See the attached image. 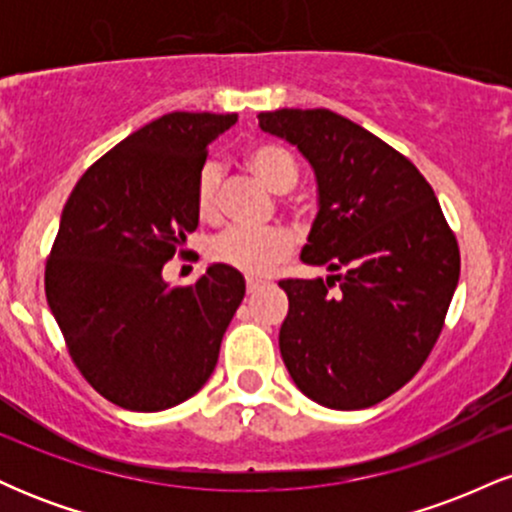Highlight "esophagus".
<instances>
[{"mask_svg": "<svg viewBox=\"0 0 512 512\" xmlns=\"http://www.w3.org/2000/svg\"><path fill=\"white\" fill-rule=\"evenodd\" d=\"M248 296H252V293H257L264 286V281H260V279H248Z\"/></svg>", "mask_w": 512, "mask_h": 512, "instance_id": "esophagus-1", "label": "esophagus"}]
</instances>
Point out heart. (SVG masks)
Masks as SVG:
<instances>
[{
    "mask_svg": "<svg viewBox=\"0 0 512 512\" xmlns=\"http://www.w3.org/2000/svg\"><path fill=\"white\" fill-rule=\"evenodd\" d=\"M245 163L276 195H286L298 182V168L289 151L274 144H255L245 151ZM221 166L207 161L197 173L195 204L202 219H214L219 211ZM293 250V236L286 228H228L209 243V257L248 276L269 274Z\"/></svg>",
    "mask_w": 512,
    "mask_h": 512,
    "instance_id": "1",
    "label": "heart"
}]
</instances>
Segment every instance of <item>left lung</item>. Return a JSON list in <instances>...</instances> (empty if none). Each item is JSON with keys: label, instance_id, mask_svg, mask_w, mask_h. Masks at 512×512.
Segmentation results:
<instances>
[{"label": "left lung", "instance_id": "left-lung-1", "mask_svg": "<svg viewBox=\"0 0 512 512\" xmlns=\"http://www.w3.org/2000/svg\"><path fill=\"white\" fill-rule=\"evenodd\" d=\"M257 120L313 168L317 214L301 260L332 272L279 284L281 358L322 407H373L431 354L460 279L457 240L424 175L368 129L325 108Z\"/></svg>", "mask_w": 512, "mask_h": 512}]
</instances>
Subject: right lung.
Listing matches in <instances>:
<instances>
[{
	"label": "right lung",
	"instance_id": "add662e5",
	"mask_svg": "<svg viewBox=\"0 0 512 512\" xmlns=\"http://www.w3.org/2000/svg\"><path fill=\"white\" fill-rule=\"evenodd\" d=\"M236 113H168L81 175L45 267V296L81 375L122 409L163 411L202 390L245 296L209 264L170 289L163 264L199 223L195 182L207 146Z\"/></svg>",
	"mask_w": 512,
	"mask_h": 512
}]
</instances>
